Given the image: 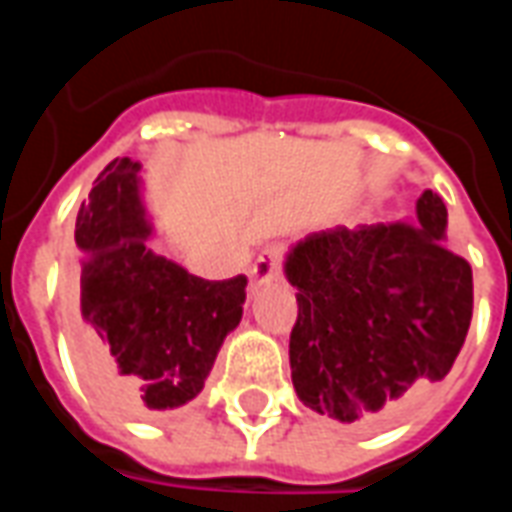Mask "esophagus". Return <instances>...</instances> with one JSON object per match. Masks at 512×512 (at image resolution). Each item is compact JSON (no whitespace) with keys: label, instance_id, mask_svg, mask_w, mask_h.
I'll use <instances>...</instances> for the list:
<instances>
[{"label":"esophagus","instance_id":"esophagus-1","mask_svg":"<svg viewBox=\"0 0 512 512\" xmlns=\"http://www.w3.org/2000/svg\"><path fill=\"white\" fill-rule=\"evenodd\" d=\"M279 274H282V249L271 246V249H266L255 260V266H252V282L255 285H268V282L279 279Z\"/></svg>","mask_w":512,"mask_h":512}]
</instances>
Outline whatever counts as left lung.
I'll return each mask as SVG.
<instances>
[{
  "label": "left lung",
  "mask_w": 512,
  "mask_h": 512,
  "mask_svg": "<svg viewBox=\"0 0 512 512\" xmlns=\"http://www.w3.org/2000/svg\"><path fill=\"white\" fill-rule=\"evenodd\" d=\"M285 277L299 318L290 378L307 408L376 430L450 373L472 323V266L447 246V205L422 191L411 224L310 233Z\"/></svg>",
  "instance_id": "obj_1"
}]
</instances>
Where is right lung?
Returning a JSON list of instances; mask_svg holds the SVG:
<instances>
[{
    "label": "right lung",
    "instance_id": "add662e5",
    "mask_svg": "<svg viewBox=\"0 0 512 512\" xmlns=\"http://www.w3.org/2000/svg\"><path fill=\"white\" fill-rule=\"evenodd\" d=\"M142 164L115 158L76 216V359L123 414L156 417L200 395L224 337L241 323L246 277L208 282L158 255Z\"/></svg>",
    "mask_w": 512,
    "mask_h": 512
}]
</instances>
